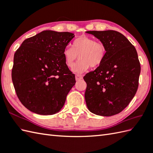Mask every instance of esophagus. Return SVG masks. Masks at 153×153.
<instances>
[{"mask_svg":"<svg viewBox=\"0 0 153 153\" xmlns=\"http://www.w3.org/2000/svg\"><path fill=\"white\" fill-rule=\"evenodd\" d=\"M83 79V76L82 75H80V74H76V81H79L81 79Z\"/></svg>","mask_w":153,"mask_h":153,"instance_id":"obj_1","label":"esophagus"}]
</instances>
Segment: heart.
Segmentation results:
<instances>
[{
  "label": "heart",
  "mask_w": 153,
  "mask_h": 153,
  "mask_svg": "<svg viewBox=\"0 0 153 153\" xmlns=\"http://www.w3.org/2000/svg\"><path fill=\"white\" fill-rule=\"evenodd\" d=\"M106 47L100 42L87 36H81L75 39L72 48L66 47L63 51L65 63L68 67H71L79 56V60L72 68V71L76 74L85 71L91 66L98 67L101 64L106 56Z\"/></svg>",
  "instance_id": "obj_1"
}]
</instances>
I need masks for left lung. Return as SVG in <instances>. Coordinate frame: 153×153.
<instances>
[{
    "mask_svg": "<svg viewBox=\"0 0 153 153\" xmlns=\"http://www.w3.org/2000/svg\"><path fill=\"white\" fill-rule=\"evenodd\" d=\"M105 45L101 64L83 77L85 99L90 112L111 116L122 112L134 98L141 72L137 51L124 35L114 30L88 31Z\"/></svg>",
    "mask_w": 153,
    "mask_h": 153,
    "instance_id": "obj_1",
    "label": "left lung"
}]
</instances>
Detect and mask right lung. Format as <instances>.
Segmentation results:
<instances>
[{
  "mask_svg": "<svg viewBox=\"0 0 153 153\" xmlns=\"http://www.w3.org/2000/svg\"><path fill=\"white\" fill-rule=\"evenodd\" d=\"M74 37L70 32L46 30L25 39L16 51L12 79L25 108L41 115L59 112L76 83L63 51Z\"/></svg>",
  "mask_w": 153,
  "mask_h": 153,
  "instance_id": "right-lung-1",
  "label": "right lung"
}]
</instances>
